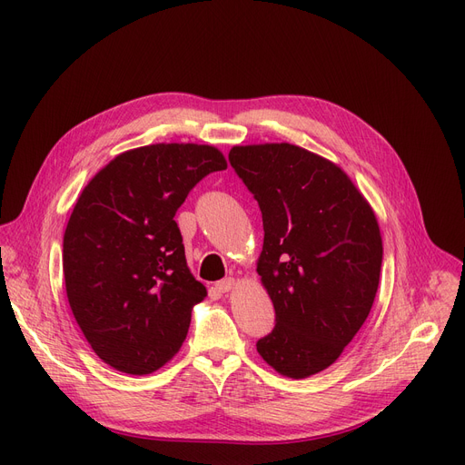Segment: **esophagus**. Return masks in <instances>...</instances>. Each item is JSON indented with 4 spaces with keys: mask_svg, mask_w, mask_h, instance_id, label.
Returning a JSON list of instances; mask_svg holds the SVG:
<instances>
[{
    "mask_svg": "<svg viewBox=\"0 0 465 465\" xmlns=\"http://www.w3.org/2000/svg\"><path fill=\"white\" fill-rule=\"evenodd\" d=\"M233 286H235V279L233 277H228L224 281H218L216 282V290L223 292V294H224V292H230Z\"/></svg>",
    "mask_w": 465,
    "mask_h": 465,
    "instance_id": "1",
    "label": "esophagus"
}]
</instances>
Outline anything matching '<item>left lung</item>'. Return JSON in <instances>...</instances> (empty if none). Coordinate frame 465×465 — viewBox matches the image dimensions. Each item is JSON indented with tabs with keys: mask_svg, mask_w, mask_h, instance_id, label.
Returning <instances> with one entry per match:
<instances>
[{
	"mask_svg": "<svg viewBox=\"0 0 465 465\" xmlns=\"http://www.w3.org/2000/svg\"><path fill=\"white\" fill-rule=\"evenodd\" d=\"M228 158L263 223L256 272L275 328L256 351L284 377H311L341 356L373 307L382 263L375 213L343 169L302 146H233Z\"/></svg>",
	"mask_w": 465,
	"mask_h": 465,
	"instance_id": "obj_1",
	"label": "left lung"
}]
</instances>
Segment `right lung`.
I'll return each mask as SVG.
<instances>
[{
    "mask_svg": "<svg viewBox=\"0 0 465 465\" xmlns=\"http://www.w3.org/2000/svg\"><path fill=\"white\" fill-rule=\"evenodd\" d=\"M226 167L209 144L139 146L79 195L64 233L65 292L90 347L116 371L149 375L183 347L207 290L173 218L195 184Z\"/></svg>",
    "mask_w": 465,
    "mask_h": 465,
    "instance_id": "right-lung-1",
    "label": "right lung"
}]
</instances>
